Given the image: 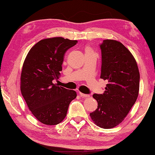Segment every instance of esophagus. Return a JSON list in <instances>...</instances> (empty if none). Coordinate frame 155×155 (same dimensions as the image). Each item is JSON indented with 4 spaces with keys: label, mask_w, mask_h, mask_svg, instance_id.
<instances>
[{
    "label": "esophagus",
    "mask_w": 155,
    "mask_h": 155,
    "mask_svg": "<svg viewBox=\"0 0 155 155\" xmlns=\"http://www.w3.org/2000/svg\"><path fill=\"white\" fill-rule=\"evenodd\" d=\"M79 95L81 97H84V98H87V97H89V94H83L82 93H79Z\"/></svg>",
    "instance_id": "34e87169"
}]
</instances>
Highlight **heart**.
I'll return each instance as SVG.
<instances>
[{"mask_svg": "<svg viewBox=\"0 0 155 155\" xmlns=\"http://www.w3.org/2000/svg\"><path fill=\"white\" fill-rule=\"evenodd\" d=\"M89 53H94V52L91 47L87 46V47L85 48V54H89Z\"/></svg>", "mask_w": 155, "mask_h": 155, "instance_id": "obj_1", "label": "heart"}]
</instances>
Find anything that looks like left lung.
I'll use <instances>...</instances> for the list:
<instances>
[{
  "mask_svg": "<svg viewBox=\"0 0 155 155\" xmlns=\"http://www.w3.org/2000/svg\"><path fill=\"white\" fill-rule=\"evenodd\" d=\"M100 47L101 78L108 84L103 94H93L98 107L90 117L98 127L109 129L121 123L135 103L140 74L135 58L120 42L107 39Z\"/></svg>",
  "mask_w": 155,
  "mask_h": 155,
  "instance_id": "left-lung-1",
  "label": "left lung"
}]
</instances>
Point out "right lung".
Instances as JSON below:
<instances>
[{
	"mask_svg": "<svg viewBox=\"0 0 155 155\" xmlns=\"http://www.w3.org/2000/svg\"><path fill=\"white\" fill-rule=\"evenodd\" d=\"M77 41L45 38L29 51L22 65L21 91L29 110L42 124L56 125L64 120L77 93L54 84L61 77L66 52Z\"/></svg>",
	"mask_w": 155,
	"mask_h": 155,
	"instance_id": "obj_1",
	"label": "right lung"
}]
</instances>
